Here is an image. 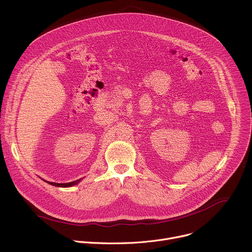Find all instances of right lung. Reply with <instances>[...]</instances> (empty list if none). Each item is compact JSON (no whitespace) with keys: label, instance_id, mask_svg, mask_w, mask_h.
Returning <instances> with one entry per match:
<instances>
[{"label":"right lung","instance_id":"1","mask_svg":"<svg viewBox=\"0 0 252 252\" xmlns=\"http://www.w3.org/2000/svg\"><path fill=\"white\" fill-rule=\"evenodd\" d=\"M81 181V179H79V181H75V182H71V183H68V184H56V183H48L52 186H55V187H61V188H68V187H73L75 185H77L79 182Z\"/></svg>","mask_w":252,"mask_h":252}]
</instances>
